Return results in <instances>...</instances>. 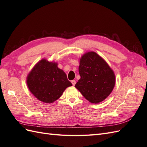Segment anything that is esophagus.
<instances>
[{
	"instance_id": "1",
	"label": "esophagus",
	"mask_w": 147,
	"mask_h": 147,
	"mask_svg": "<svg viewBox=\"0 0 147 147\" xmlns=\"http://www.w3.org/2000/svg\"><path fill=\"white\" fill-rule=\"evenodd\" d=\"M71 83H72V84H73V86H74L75 84V83H76V81L75 80H72L71 81Z\"/></svg>"
}]
</instances>
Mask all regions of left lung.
Returning <instances> with one entry per match:
<instances>
[{
	"label": "left lung",
	"mask_w": 147,
	"mask_h": 147,
	"mask_svg": "<svg viewBox=\"0 0 147 147\" xmlns=\"http://www.w3.org/2000/svg\"><path fill=\"white\" fill-rule=\"evenodd\" d=\"M78 71L81 78L75 87L91 103L103 101L113 90V71L96 53L88 52L82 56Z\"/></svg>",
	"instance_id": "1"
}]
</instances>
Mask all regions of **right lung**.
<instances>
[{"label": "right lung", "instance_id": "add662e5", "mask_svg": "<svg viewBox=\"0 0 147 147\" xmlns=\"http://www.w3.org/2000/svg\"><path fill=\"white\" fill-rule=\"evenodd\" d=\"M27 84L37 99L47 104L58 99L65 89L72 85L57 63L45 59L40 61L28 74Z\"/></svg>", "mask_w": 147, "mask_h": 147}]
</instances>
